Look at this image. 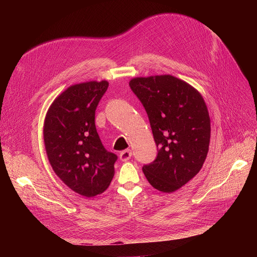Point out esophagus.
Segmentation results:
<instances>
[{
    "mask_svg": "<svg viewBox=\"0 0 257 257\" xmlns=\"http://www.w3.org/2000/svg\"><path fill=\"white\" fill-rule=\"evenodd\" d=\"M131 156H132V152L130 150H124L119 153V159L121 161L129 160L131 158Z\"/></svg>",
    "mask_w": 257,
    "mask_h": 257,
    "instance_id": "obj_1",
    "label": "esophagus"
}]
</instances>
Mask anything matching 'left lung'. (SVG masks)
I'll use <instances>...</instances> for the list:
<instances>
[{
	"mask_svg": "<svg viewBox=\"0 0 257 257\" xmlns=\"http://www.w3.org/2000/svg\"><path fill=\"white\" fill-rule=\"evenodd\" d=\"M129 85L145 107L158 149L143 172L156 190L173 193L193 179L206 159L210 118L205 101L171 75L136 77Z\"/></svg>",
	"mask_w": 257,
	"mask_h": 257,
	"instance_id": "1",
	"label": "left lung"
}]
</instances>
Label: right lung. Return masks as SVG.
<instances>
[{"mask_svg": "<svg viewBox=\"0 0 257 257\" xmlns=\"http://www.w3.org/2000/svg\"><path fill=\"white\" fill-rule=\"evenodd\" d=\"M106 80L67 87L49 107L44 142L49 163L61 181L86 198L102 194L114 176L117 156L108 152L94 125Z\"/></svg>", "mask_w": 257, "mask_h": 257, "instance_id": "add662e5", "label": "right lung"}]
</instances>
